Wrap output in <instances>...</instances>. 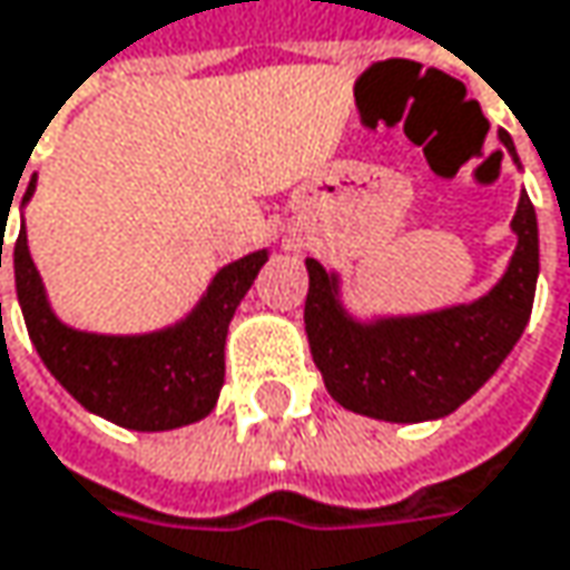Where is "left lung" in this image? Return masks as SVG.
I'll list each match as a JSON object with an SVG mask.
<instances>
[{
  "label": "left lung",
  "mask_w": 570,
  "mask_h": 570,
  "mask_svg": "<svg viewBox=\"0 0 570 570\" xmlns=\"http://www.w3.org/2000/svg\"><path fill=\"white\" fill-rule=\"evenodd\" d=\"M505 149L515 146L499 132ZM512 232L519 247L505 277L470 306H453L428 316L355 323L336 299V274L320 261H306V338L323 382L342 407L417 424L456 411L502 365L519 342L535 299L539 281V222L529 195L519 198Z\"/></svg>",
  "instance_id": "1"
}]
</instances>
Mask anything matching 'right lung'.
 Here are the masks:
<instances>
[{
  "label": "right lung",
  "instance_id": "1",
  "mask_svg": "<svg viewBox=\"0 0 570 570\" xmlns=\"http://www.w3.org/2000/svg\"><path fill=\"white\" fill-rule=\"evenodd\" d=\"M31 191L35 176L22 202ZM264 264L267 250H257L222 267L191 316L173 330L149 336H97L65 326L51 313L28 254L26 228L16 237V289L41 362L87 411L130 431H173L202 421L215 407L225 385L228 323Z\"/></svg>",
  "mask_w": 570,
  "mask_h": 570
}]
</instances>
